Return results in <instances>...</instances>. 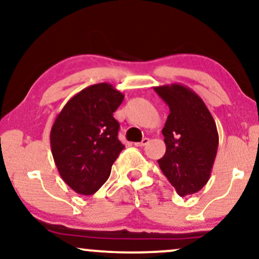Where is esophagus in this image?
Instances as JSON below:
<instances>
[{"label": "esophagus", "mask_w": 259, "mask_h": 259, "mask_svg": "<svg viewBox=\"0 0 259 259\" xmlns=\"http://www.w3.org/2000/svg\"><path fill=\"white\" fill-rule=\"evenodd\" d=\"M148 142H150V139H148V138H145V139H142V141H141V142H136L135 146H138V147L146 146V145L148 144Z\"/></svg>", "instance_id": "obj_1"}]
</instances>
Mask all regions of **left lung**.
I'll return each mask as SVG.
<instances>
[{
  "label": "left lung",
  "mask_w": 259,
  "mask_h": 259,
  "mask_svg": "<svg viewBox=\"0 0 259 259\" xmlns=\"http://www.w3.org/2000/svg\"><path fill=\"white\" fill-rule=\"evenodd\" d=\"M154 91L170 111L162 130L167 150L159 167L180 196L196 194L209 180L217 156L215 121L201 97L186 86L163 85Z\"/></svg>",
  "instance_id": "1"
}]
</instances>
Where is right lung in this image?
I'll return each instance as SVG.
<instances>
[{"instance_id":"1","label":"right lung","mask_w":259,"mask_h":259,"mask_svg":"<svg viewBox=\"0 0 259 259\" xmlns=\"http://www.w3.org/2000/svg\"><path fill=\"white\" fill-rule=\"evenodd\" d=\"M123 100L124 95L108 82L91 85L68 101L53 123V159L62 179L76 194H95L125 147L113 117Z\"/></svg>"}]
</instances>
